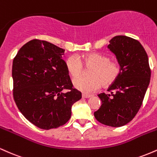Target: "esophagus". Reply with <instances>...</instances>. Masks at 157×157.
<instances>
[{"mask_svg":"<svg viewBox=\"0 0 157 157\" xmlns=\"http://www.w3.org/2000/svg\"><path fill=\"white\" fill-rule=\"evenodd\" d=\"M82 98H89V97H91V95L86 94H82Z\"/></svg>","mask_w":157,"mask_h":157,"instance_id":"obj_1","label":"esophagus"}]
</instances>
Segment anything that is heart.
Listing matches in <instances>:
<instances>
[{
    "instance_id": "1",
    "label": "heart",
    "mask_w": 157,
    "mask_h": 157,
    "mask_svg": "<svg viewBox=\"0 0 157 157\" xmlns=\"http://www.w3.org/2000/svg\"><path fill=\"white\" fill-rule=\"evenodd\" d=\"M67 72L73 79L81 76L84 67L91 68L89 78L74 80V86L84 94H91L101 87H109L118 80L122 73L118 61L111 60L109 56L98 52H91L80 57L69 56L65 62ZM84 66L83 67V66Z\"/></svg>"
}]
</instances>
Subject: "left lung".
I'll use <instances>...</instances> for the list:
<instances>
[{"mask_svg": "<svg viewBox=\"0 0 157 157\" xmlns=\"http://www.w3.org/2000/svg\"><path fill=\"white\" fill-rule=\"evenodd\" d=\"M109 42L108 48L116 55L122 73L109 86L111 94H98L102 105L94 114L103 125L121 127L131 121L141 107L150 82L151 68L146 52L138 40L119 35Z\"/></svg>", "mask_w": 157, "mask_h": 157, "instance_id": "8db88e82", "label": "left lung"}]
</instances>
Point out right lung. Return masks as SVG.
<instances>
[{
	"label": "right lung",
	"mask_w": 157,
	"mask_h": 157,
	"mask_svg": "<svg viewBox=\"0 0 157 157\" xmlns=\"http://www.w3.org/2000/svg\"><path fill=\"white\" fill-rule=\"evenodd\" d=\"M63 48L35 39L19 49L12 63L13 97L26 120L41 129L64 125L71 106L82 97L63 60ZM68 91L62 93L63 90Z\"/></svg>",
	"instance_id": "add662e5"
}]
</instances>
